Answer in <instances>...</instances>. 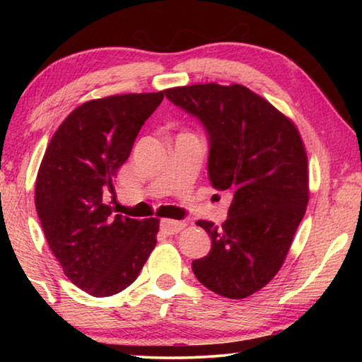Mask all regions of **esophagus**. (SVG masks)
<instances>
[{
	"mask_svg": "<svg viewBox=\"0 0 362 362\" xmlns=\"http://www.w3.org/2000/svg\"><path fill=\"white\" fill-rule=\"evenodd\" d=\"M185 222H180V220H169V218H163L161 220V231L166 233V235H175L180 230L185 228Z\"/></svg>",
	"mask_w": 362,
	"mask_h": 362,
	"instance_id": "34e87169",
	"label": "esophagus"
}]
</instances>
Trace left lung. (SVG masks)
I'll list each match as a JSON object with an SVG mask.
<instances>
[{
	"label": "left lung",
	"instance_id": "left-lung-1",
	"mask_svg": "<svg viewBox=\"0 0 362 362\" xmlns=\"http://www.w3.org/2000/svg\"><path fill=\"white\" fill-rule=\"evenodd\" d=\"M203 122L212 187L233 199L222 226L198 220L212 246L194 276L226 298H246L274 278L308 204V159L293 122L246 86L193 84L166 90Z\"/></svg>",
	"mask_w": 362,
	"mask_h": 362
}]
</instances>
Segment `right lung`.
<instances>
[{
  "label": "right lung",
  "instance_id": "right-lung-1",
  "mask_svg": "<svg viewBox=\"0 0 362 362\" xmlns=\"http://www.w3.org/2000/svg\"><path fill=\"white\" fill-rule=\"evenodd\" d=\"M164 93L83 103L59 126L42 156L35 187L42 231L65 276L89 296L124 291L156 246L159 220L115 216L107 196Z\"/></svg>",
  "mask_w": 362,
  "mask_h": 362
}]
</instances>
